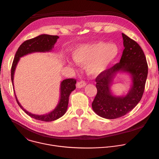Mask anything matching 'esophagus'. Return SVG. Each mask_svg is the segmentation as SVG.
<instances>
[{"mask_svg":"<svg viewBox=\"0 0 159 159\" xmlns=\"http://www.w3.org/2000/svg\"><path fill=\"white\" fill-rule=\"evenodd\" d=\"M86 85V83L85 82V81H83V80H81L80 82H78L77 83V88H82V87H84Z\"/></svg>","mask_w":159,"mask_h":159,"instance_id":"1","label":"esophagus"}]
</instances>
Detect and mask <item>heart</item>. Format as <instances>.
<instances>
[{
	"label": "heart",
	"instance_id": "1",
	"mask_svg": "<svg viewBox=\"0 0 159 159\" xmlns=\"http://www.w3.org/2000/svg\"><path fill=\"white\" fill-rule=\"evenodd\" d=\"M120 49L115 43L98 41L81 44L72 52V58L79 65H86L90 75L97 76L104 72L117 58ZM68 63L71 64L70 61Z\"/></svg>",
	"mask_w": 159,
	"mask_h": 159
}]
</instances>
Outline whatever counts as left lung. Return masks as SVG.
Masks as SVG:
<instances>
[{"label": "left lung", "instance_id": "8db88e82", "mask_svg": "<svg viewBox=\"0 0 159 159\" xmlns=\"http://www.w3.org/2000/svg\"><path fill=\"white\" fill-rule=\"evenodd\" d=\"M125 49L120 61L96 79L98 93L92 103L93 111L106 119L120 118L131 111L141 100L148 75V65L140 45L122 33ZM118 73L130 75L132 85L124 96L113 94L111 86Z\"/></svg>", "mask_w": 159, "mask_h": 159}]
</instances>
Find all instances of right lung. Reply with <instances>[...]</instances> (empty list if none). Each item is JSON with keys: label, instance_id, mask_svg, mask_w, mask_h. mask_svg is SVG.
<instances>
[{"label": "right lung", "instance_id": "1", "mask_svg": "<svg viewBox=\"0 0 159 159\" xmlns=\"http://www.w3.org/2000/svg\"><path fill=\"white\" fill-rule=\"evenodd\" d=\"M59 38L58 36H52L49 34H41L36 38L25 41L17 49L16 53L14 59L11 67V80L14 87V75L17 65L20 60V58L35 52H49L52 50L54 45L57 39ZM76 80L74 79H67L63 80L60 83V96L58 103L56 107L48 114L43 115H34L26 111L22 107L17 100L16 97L14 87V92L16 101L20 107L30 117L42 121H55L61 116L66 112L69 104V96L70 93L75 90Z\"/></svg>", "mask_w": 159, "mask_h": 159}]
</instances>
